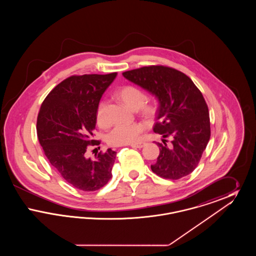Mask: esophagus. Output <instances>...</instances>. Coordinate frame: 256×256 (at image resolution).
<instances>
[{"label": "esophagus", "instance_id": "1", "mask_svg": "<svg viewBox=\"0 0 256 256\" xmlns=\"http://www.w3.org/2000/svg\"><path fill=\"white\" fill-rule=\"evenodd\" d=\"M146 145V143L145 142H140V143H135V144H132L130 146H132V148H143V146Z\"/></svg>", "mask_w": 256, "mask_h": 256}]
</instances>
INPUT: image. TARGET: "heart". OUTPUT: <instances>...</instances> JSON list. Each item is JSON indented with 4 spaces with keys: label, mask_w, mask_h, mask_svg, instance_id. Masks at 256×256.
Here are the masks:
<instances>
[{
    "label": "heart",
    "mask_w": 256,
    "mask_h": 256,
    "mask_svg": "<svg viewBox=\"0 0 256 256\" xmlns=\"http://www.w3.org/2000/svg\"><path fill=\"white\" fill-rule=\"evenodd\" d=\"M116 96L128 108L137 110V112L146 119H154L158 114V104L154 102L146 100V93L136 86H124L116 93ZM96 119L98 124L102 126L108 124L106 116V102L104 100H100L98 104ZM145 128L146 126L142 122L117 124L108 134L106 141L110 146L134 144L138 141L140 134L144 132Z\"/></svg>",
    "instance_id": "1"
}]
</instances>
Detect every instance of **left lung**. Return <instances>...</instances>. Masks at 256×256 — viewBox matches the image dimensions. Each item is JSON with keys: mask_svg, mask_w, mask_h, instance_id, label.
Segmentation results:
<instances>
[{"mask_svg": "<svg viewBox=\"0 0 256 256\" xmlns=\"http://www.w3.org/2000/svg\"><path fill=\"white\" fill-rule=\"evenodd\" d=\"M122 76L158 100L154 132L163 139L158 143L160 152L152 172L172 180L191 174L210 139L209 111L202 92L189 76L167 66H146Z\"/></svg>", "mask_w": 256, "mask_h": 256, "instance_id": "obj_1", "label": "left lung"}]
</instances>
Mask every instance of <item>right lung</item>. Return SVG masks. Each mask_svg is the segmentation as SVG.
Here are the masks:
<instances>
[{"label": "right lung", "mask_w": 256, "mask_h": 256, "mask_svg": "<svg viewBox=\"0 0 256 256\" xmlns=\"http://www.w3.org/2000/svg\"><path fill=\"white\" fill-rule=\"evenodd\" d=\"M117 73L72 76L56 86L42 102L37 117L38 140L50 165L74 188L90 192L108 182L116 152L108 148L95 159L86 158L93 139L100 98Z\"/></svg>", "instance_id": "obj_1"}]
</instances>
